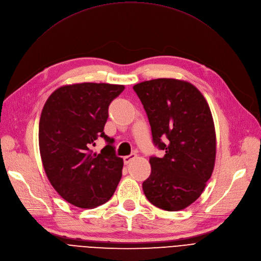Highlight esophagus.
I'll return each mask as SVG.
<instances>
[{"instance_id":"34e87169","label":"esophagus","mask_w":261,"mask_h":261,"mask_svg":"<svg viewBox=\"0 0 261 261\" xmlns=\"http://www.w3.org/2000/svg\"><path fill=\"white\" fill-rule=\"evenodd\" d=\"M136 158V154H130L128 156H124L123 157V160H124V164L125 165H128L132 160H134Z\"/></svg>"}]
</instances>
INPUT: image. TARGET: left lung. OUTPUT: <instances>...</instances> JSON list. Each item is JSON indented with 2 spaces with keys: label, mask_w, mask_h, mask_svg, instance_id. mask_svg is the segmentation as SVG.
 Here are the masks:
<instances>
[{
  "label": "left lung",
  "mask_w": 261,
  "mask_h": 261,
  "mask_svg": "<svg viewBox=\"0 0 261 261\" xmlns=\"http://www.w3.org/2000/svg\"><path fill=\"white\" fill-rule=\"evenodd\" d=\"M146 111L153 141L165 156L151 157L143 192L154 206L178 212L195 202L212 177L217 138L212 111L194 85L157 79L135 85Z\"/></svg>",
  "instance_id": "obj_1"
}]
</instances>
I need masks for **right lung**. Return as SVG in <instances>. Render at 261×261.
<instances>
[{
    "label": "right lung",
    "mask_w": 261,
    "mask_h": 261,
    "mask_svg": "<svg viewBox=\"0 0 261 261\" xmlns=\"http://www.w3.org/2000/svg\"><path fill=\"white\" fill-rule=\"evenodd\" d=\"M125 87L81 83L57 88L46 100L39 121V150L47 179L68 203L80 208L105 204L122 176L123 159L114 139L104 134L108 106ZM108 145L90 150L98 137Z\"/></svg>",
    "instance_id": "obj_1"
}]
</instances>
